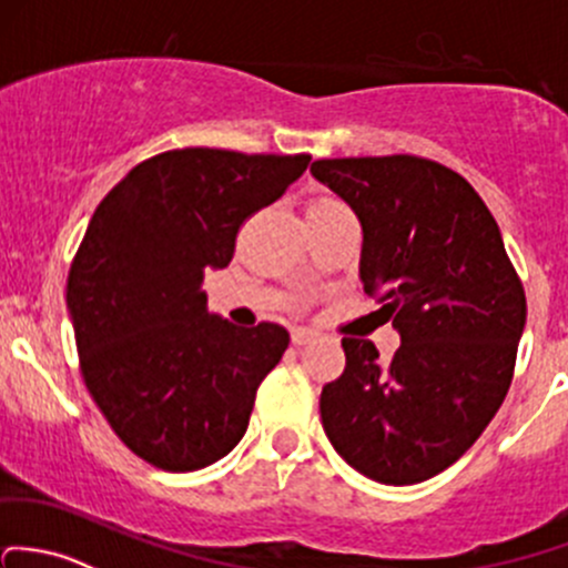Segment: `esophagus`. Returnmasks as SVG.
<instances>
[{
    "label": "esophagus",
    "mask_w": 568,
    "mask_h": 568,
    "mask_svg": "<svg viewBox=\"0 0 568 568\" xmlns=\"http://www.w3.org/2000/svg\"><path fill=\"white\" fill-rule=\"evenodd\" d=\"M313 339H315V334L307 332V329L291 332V343H294V345H307V343H313Z\"/></svg>",
    "instance_id": "1"
}]
</instances>
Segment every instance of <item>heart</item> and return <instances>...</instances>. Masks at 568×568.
I'll return each instance as SVG.
<instances>
[{
    "label": "heart",
    "mask_w": 568,
    "mask_h": 568,
    "mask_svg": "<svg viewBox=\"0 0 568 568\" xmlns=\"http://www.w3.org/2000/svg\"><path fill=\"white\" fill-rule=\"evenodd\" d=\"M343 214H351L348 206H345L337 195H329V193L313 195V199L307 201V209H304V217H307V223H313V220L343 217Z\"/></svg>",
    "instance_id": "b5f03b06"
}]
</instances>
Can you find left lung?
I'll use <instances>...</instances> for the list:
<instances>
[{
  "label": "left lung",
  "instance_id": "obj_1",
  "mask_svg": "<svg viewBox=\"0 0 568 568\" xmlns=\"http://www.w3.org/2000/svg\"><path fill=\"white\" fill-rule=\"evenodd\" d=\"M310 174L362 225L359 280L399 348L343 337L345 369L321 392L337 455L381 485H419L457 463L498 414L525 329V291L485 201L410 154L315 160Z\"/></svg>",
  "mask_w": 568,
  "mask_h": 568
}]
</instances>
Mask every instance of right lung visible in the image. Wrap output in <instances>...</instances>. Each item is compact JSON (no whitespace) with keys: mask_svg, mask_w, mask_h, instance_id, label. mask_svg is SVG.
Masks as SVG:
<instances>
[{"mask_svg":"<svg viewBox=\"0 0 568 568\" xmlns=\"http://www.w3.org/2000/svg\"><path fill=\"white\" fill-rule=\"evenodd\" d=\"M307 154L176 149L100 201L68 277L87 389L130 452L184 474L242 440L255 392L283 359V326L209 313L204 277L234 258L250 214L283 199Z\"/></svg>","mask_w":568,"mask_h":568,"instance_id":"right-lung-1","label":"right lung"}]
</instances>
